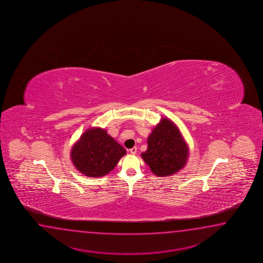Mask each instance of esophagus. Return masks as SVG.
I'll list each match as a JSON object with an SVG mask.
<instances>
[{
	"instance_id": "esophagus-1",
	"label": "esophagus",
	"mask_w": 263,
	"mask_h": 263,
	"mask_svg": "<svg viewBox=\"0 0 263 263\" xmlns=\"http://www.w3.org/2000/svg\"><path fill=\"white\" fill-rule=\"evenodd\" d=\"M129 152H130L132 154H136V152H137V147H136V146H134L133 148H130V149H129Z\"/></svg>"
}]
</instances>
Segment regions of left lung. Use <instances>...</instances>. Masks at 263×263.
<instances>
[{"mask_svg":"<svg viewBox=\"0 0 263 263\" xmlns=\"http://www.w3.org/2000/svg\"><path fill=\"white\" fill-rule=\"evenodd\" d=\"M147 149L141 156L158 176H170L184 168L189 146L178 127L169 119H161L147 138Z\"/></svg>","mask_w":263,"mask_h":263,"instance_id":"1","label":"left lung"}]
</instances>
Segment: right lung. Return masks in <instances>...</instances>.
I'll return each mask as SVG.
<instances>
[{
    "instance_id": "add662e5",
    "label": "right lung",
    "mask_w": 263,
    "mask_h": 263,
    "mask_svg": "<svg viewBox=\"0 0 263 263\" xmlns=\"http://www.w3.org/2000/svg\"><path fill=\"white\" fill-rule=\"evenodd\" d=\"M126 154L122 145L102 128H90L71 150L72 164L81 174L100 177L108 174Z\"/></svg>"
}]
</instances>
